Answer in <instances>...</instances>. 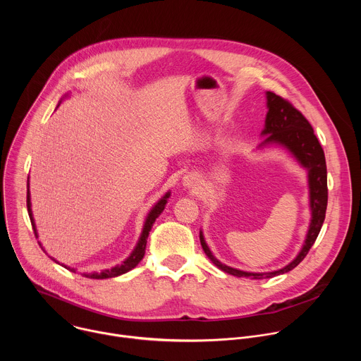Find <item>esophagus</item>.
I'll return each mask as SVG.
<instances>
[{
  "label": "esophagus",
  "instance_id": "34e87169",
  "mask_svg": "<svg viewBox=\"0 0 361 361\" xmlns=\"http://www.w3.org/2000/svg\"><path fill=\"white\" fill-rule=\"evenodd\" d=\"M183 185L190 190H197L200 188V178L195 174H187L183 178Z\"/></svg>",
  "mask_w": 361,
  "mask_h": 361
}]
</instances>
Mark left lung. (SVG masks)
I'll list each match as a JSON object with an SVG mask.
<instances>
[{
	"label": "left lung",
	"mask_w": 361,
	"mask_h": 361,
	"mask_svg": "<svg viewBox=\"0 0 361 361\" xmlns=\"http://www.w3.org/2000/svg\"><path fill=\"white\" fill-rule=\"evenodd\" d=\"M267 116H266V127L262 131L266 138L262 141L259 148L266 145H281L287 148L293 157L308 171V188H310V209H312V221L308 227L307 237L304 245L295 259L283 267L281 270L271 271V273H247L226 264H221L213 252L210 251L209 245L205 244L202 233L200 231V241L204 252L207 254L209 259L223 271L237 276V277H251V279H271L274 276L284 274L294 267H297L304 257L310 251L312 245L314 244L322 226L326 219V209H327V167H326V157L324 151L314 134L312 124L307 121V118L291 104L290 101L284 99L283 97L267 91Z\"/></svg>",
	"instance_id": "1"
}]
</instances>
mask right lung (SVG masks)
<instances>
[{
  "mask_svg": "<svg viewBox=\"0 0 361 361\" xmlns=\"http://www.w3.org/2000/svg\"><path fill=\"white\" fill-rule=\"evenodd\" d=\"M169 197H170V192H167V194L151 209V212L148 213V216H147V219H145L142 233H141V235H140V240H138V243H137L134 251L130 254V257H128V259H127L126 262H123V264L116 266V267H113L111 270H104V271H101V273H84L82 276H84V277H88V279H97V280H99V279L117 277V276H121V274H124V273L133 270V269L142 260L144 252H145V245H147V238H148V234H149V231H151V227H152L154 221H156V219L163 213V210H164V207H166V204H167V198H169ZM27 209H28V216H30V220H31L34 233H35V235H37V228H35L34 219H32V212H31L30 190H27ZM37 237H38V235H37ZM42 250H44V248H42ZM51 260H54L53 257H51ZM54 262H56V260H54ZM61 266H63V264H61ZM64 267H66L67 270L73 271V273L77 271L75 269H71V267H67V266H64Z\"/></svg>",
  "mask_w": 361,
  "mask_h": 361,
  "instance_id": "add662e5",
  "label": "right lung"
}]
</instances>
